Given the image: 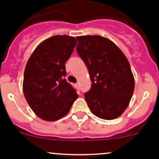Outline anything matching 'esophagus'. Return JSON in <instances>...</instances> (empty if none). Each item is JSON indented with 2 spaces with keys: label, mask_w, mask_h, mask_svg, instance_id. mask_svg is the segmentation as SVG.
I'll return each instance as SVG.
<instances>
[{
  "label": "esophagus",
  "mask_w": 159,
  "mask_h": 159,
  "mask_svg": "<svg viewBox=\"0 0 159 159\" xmlns=\"http://www.w3.org/2000/svg\"><path fill=\"white\" fill-rule=\"evenodd\" d=\"M75 86H76L78 89H79V84H78V83H76V84H75Z\"/></svg>",
  "instance_id": "obj_1"
}]
</instances>
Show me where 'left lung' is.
<instances>
[{
	"instance_id": "obj_1",
	"label": "left lung",
	"mask_w": 159,
	"mask_h": 159,
	"mask_svg": "<svg viewBox=\"0 0 159 159\" xmlns=\"http://www.w3.org/2000/svg\"><path fill=\"white\" fill-rule=\"evenodd\" d=\"M76 50L92 82L84 98L91 111L105 120L118 118L129 106L134 89L130 64L122 51L99 35L76 37Z\"/></svg>"
}]
</instances>
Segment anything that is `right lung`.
Masks as SVG:
<instances>
[{
  "label": "right lung",
  "mask_w": 159,
  "mask_h": 159,
  "mask_svg": "<svg viewBox=\"0 0 159 159\" xmlns=\"http://www.w3.org/2000/svg\"><path fill=\"white\" fill-rule=\"evenodd\" d=\"M76 44L73 37H51L35 48L27 62L24 94L30 108L44 121L63 118L78 98L75 89L65 78V62Z\"/></svg>",
  "instance_id": "obj_1"
}]
</instances>
